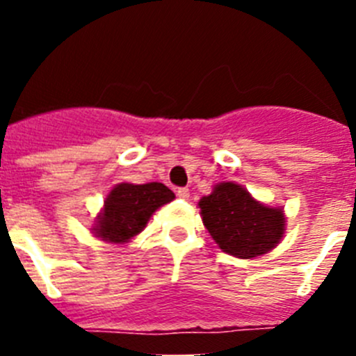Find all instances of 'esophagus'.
I'll return each instance as SVG.
<instances>
[{
  "mask_svg": "<svg viewBox=\"0 0 356 356\" xmlns=\"http://www.w3.org/2000/svg\"><path fill=\"white\" fill-rule=\"evenodd\" d=\"M176 196L181 197V200H187V197H188V188L187 187L178 188V191H176Z\"/></svg>",
  "mask_w": 356,
  "mask_h": 356,
  "instance_id": "34e87169",
  "label": "esophagus"
}]
</instances>
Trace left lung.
<instances>
[{"label": "left lung", "mask_w": 356, "mask_h": 356, "mask_svg": "<svg viewBox=\"0 0 356 356\" xmlns=\"http://www.w3.org/2000/svg\"><path fill=\"white\" fill-rule=\"evenodd\" d=\"M197 205L217 246L237 259H254L271 251L285 234L284 209L266 207L234 181L216 185Z\"/></svg>", "instance_id": "left-lung-1"}]
</instances>
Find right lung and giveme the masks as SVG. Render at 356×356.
<instances>
[{"label":"right lung","instance_id":"right-lung-1","mask_svg":"<svg viewBox=\"0 0 356 356\" xmlns=\"http://www.w3.org/2000/svg\"><path fill=\"white\" fill-rule=\"evenodd\" d=\"M175 200V193L159 181L144 185L119 184L105 200L96 217L94 235L112 244H122L146 228L156 209Z\"/></svg>","mask_w":356,"mask_h":356}]
</instances>
